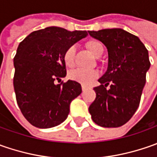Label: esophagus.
<instances>
[{"instance_id":"1","label":"esophagus","mask_w":157,"mask_h":157,"mask_svg":"<svg viewBox=\"0 0 157 157\" xmlns=\"http://www.w3.org/2000/svg\"><path fill=\"white\" fill-rule=\"evenodd\" d=\"M87 89V86H85V85H82V91H86Z\"/></svg>"}]
</instances>
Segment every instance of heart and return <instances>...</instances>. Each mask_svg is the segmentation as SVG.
<instances>
[{
  "label": "heart",
  "mask_w": 157,
  "mask_h": 157,
  "mask_svg": "<svg viewBox=\"0 0 157 157\" xmlns=\"http://www.w3.org/2000/svg\"><path fill=\"white\" fill-rule=\"evenodd\" d=\"M86 47L88 50L94 54V56L98 57L100 52H103V45L97 40H89L86 42ZM75 52L74 46H69L63 54V61L67 67H72L75 62ZM99 75L98 71L95 70H85L76 69L70 72L69 77L75 81L81 83L84 85H89L94 79H95Z\"/></svg>",
  "instance_id": "1"
}]
</instances>
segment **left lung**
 I'll list each match as a JSON object with an SVG mask.
<instances>
[{
    "label": "left lung",
    "instance_id": "1",
    "mask_svg": "<svg viewBox=\"0 0 157 157\" xmlns=\"http://www.w3.org/2000/svg\"><path fill=\"white\" fill-rule=\"evenodd\" d=\"M88 33L108 52L107 70L99 79L100 86L94 88L96 99L89 113L100 127L118 128L127 123L139 106L150 67L148 50L136 36L122 29Z\"/></svg>",
    "mask_w": 157,
    "mask_h": 157
}]
</instances>
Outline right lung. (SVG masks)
<instances>
[{"label":"right lung","mask_w":157,"mask_h":157,"mask_svg":"<svg viewBox=\"0 0 157 157\" xmlns=\"http://www.w3.org/2000/svg\"><path fill=\"white\" fill-rule=\"evenodd\" d=\"M87 35L86 30L53 26L33 31L20 43L14 57L13 84L18 106L31 125L49 128L66 120L71 102L82 89L73 80L57 84L66 76L63 54Z\"/></svg>","instance_id":"obj_1"}]
</instances>
